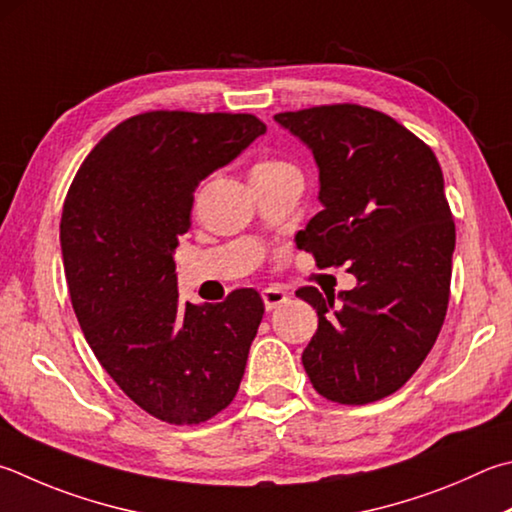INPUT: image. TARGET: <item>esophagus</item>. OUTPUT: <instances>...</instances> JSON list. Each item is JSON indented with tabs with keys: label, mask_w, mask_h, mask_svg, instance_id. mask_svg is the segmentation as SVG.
Here are the masks:
<instances>
[{
	"label": "esophagus",
	"mask_w": 512,
	"mask_h": 512,
	"mask_svg": "<svg viewBox=\"0 0 512 512\" xmlns=\"http://www.w3.org/2000/svg\"><path fill=\"white\" fill-rule=\"evenodd\" d=\"M262 300H264L266 311H273V309H277V306L288 302V293L282 291L280 286H268L262 291Z\"/></svg>",
	"instance_id": "1"
}]
</instances>
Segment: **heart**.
Returning a JSON list of instances; mask_svg holds the SVG:
<instances>
[{"mask_svg": "<svg viewBox=\"0 0 512 512\" xmlns=\"http://www.w3.org/2000/svg\"><path fill=\"white\" fill-rule=\"evenodd\" d=\"M297 172L295 165H291L284 159H277V156H262V159H257L253 170H250V176H253V181H268V179H275V176H282V174H291Z\"/></svg>", "mask_w": 512, "mask_h": 512, "instance_id": "obj_1", "label": "heart"}]
</instances>
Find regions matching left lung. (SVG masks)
Segmentation results:
<instances>
[{
	"instance_id": "left-lung-1",
	"label": "left lung",
	"mask_w": 512,
	"mask_h": 512,
	"mask_svg": "<svg viewBox=\"0 0 512 512\" xmlns=\"http://www.w3.org/2000/svg\"><path fill=\"white\" fill-rule=\"evenodd\" d=\"M309 147L320 203L297 246L318 266H342L358 286L324 297L297 291L318 311L302 353L315 392L367 405L401 389L421 367L450 300L454 221L434 152L383 111L322 105L275 114Z\"/></svg>"
}]
</instances>
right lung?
I'll return each mask as SVG.
<instances>
[{
	"instance_id": "obj_1",
	"label": "right lung",
	"mask_w": 512,
	"mask_h": 512,
	"mask_svg": "<svg viewBox=\"0 0 512 512\" xmlns=\"http://www.w3.org/2000/svg\"><path fill=\"white\" fill-rule=\"evenodd\" d=\"M266 132L253 114L145 111L89 152L64 199L60 244L91 351L132 401L199 425L235 398L264 315L253 288L179 302L174 250L194 190Z\"/></svg>"
}]
</instances>
